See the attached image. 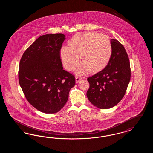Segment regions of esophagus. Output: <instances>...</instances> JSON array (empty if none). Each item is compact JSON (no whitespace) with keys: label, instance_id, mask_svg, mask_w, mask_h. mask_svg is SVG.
I'll return each mask as SVG.
<instances>
[{"label":"esophagus","instance_id":"esophagus-1","mask_svg":"<svg viewBox=\"0 0 153 153\" xmlns=\"http://www.w3.org/2000/svg\"><path fill=\"white\" fill-rule=\"evenodd\" d=\"M75 79H76V83H78L79 81H80L81 80H82V77H81L80 76H76V78H75Z\"/></svg>","mask_w":153,"mask_h":153}]
</instances>
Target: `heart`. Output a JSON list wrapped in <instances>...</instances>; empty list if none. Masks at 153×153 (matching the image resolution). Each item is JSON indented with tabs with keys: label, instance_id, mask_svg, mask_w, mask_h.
<instances>
[{
	"label": "heart",
	"instance_id": "heart-1",
	"mask_svg": "<svg viewBox=\"0 0 153 153\" xmlns=\"http://www.w3.org/2000/svg\"><path fill=\"white\" fill-rule=\"evenodd\" d=\"M68 46L60 50V57L64 66L73 71L80 60L83 62L76 71L78 74L86 73L89 69L96 72L107 64L111 56L112 48L109 38L104 34L95 32L80 33L69 41Z\"/></svg>",
	"mask_w": 153,
	"mask_h": 153
}]
</instances>
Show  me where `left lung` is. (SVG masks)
<instances>
[{"mask_svg": "<svg viewBox=\"0 0 153 153\" xmlns=\"http://www.w3.org/2000/svg\"><path fill=\"white\" fill-rule=\"evenodd\" d=\"M111 56L108 64L100 72L88 78V99L100 109H109L122 99L131 77L130 61L123 46L111 40Z\"/></svg>", "mask_w": 153, "mask_h": 153, "instance_id": "obj_1", "label": "left lung"}]
</instances>
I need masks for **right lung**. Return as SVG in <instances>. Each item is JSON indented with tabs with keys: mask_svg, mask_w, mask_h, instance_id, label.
Here are the masks:
<instances>
[{
	"mask_svg": "<svg viewBox=\"0 0 153 153\" xmlns=\"http://www.w3.org/2000/svg\"><path fill=\"white\" fill-rule=\"evenodd\" d=\"M65 39L62 34L41 36L20 61L19 82L25 96L31 105L45 114L63 108L75 85L74 76L64 70L59 56Z\"/></svg>",
	"mask_w": 153,
	"mask_h": 153,
	"instance_id": "obj_1",
	"label": "right lung"
}]
</instances>
